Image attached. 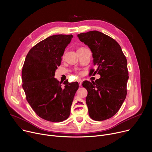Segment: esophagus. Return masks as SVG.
Wrapping results in <instances>:
<instances>
[{"mask_svg": "<svg viewBox=\"0 0 152 152\" xmlns=\"http://www.w3.org/2000/svg\"><path fill=\"white\" fill-rule=\"evenodd\" d=\"M78 83H79V85L80 86L82 85V80H79L78 81Z\"/></svg>", "mask_w": 152, "mask_h": 152, "instance_id": "esophagus-1", "label": "esophagus"}]
</instances>
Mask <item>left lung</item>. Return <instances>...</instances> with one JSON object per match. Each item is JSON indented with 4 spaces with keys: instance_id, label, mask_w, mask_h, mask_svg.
I'll list each match as a JSON object with an SVG mask.
<instances>
[{
    "instance_id": "obj_1",
    "label": "left lung",
    "mask_w": 152,
    "mask_h": 152,
    "mask_svg": "<svg viewBox=\"0 0 152 152\" xmlns=\"http://www.w3.org/2000/svg\"><path fill=\"white\" fill-rule=\"evenodd\" d=\"M77 37L93 53L97 70H92L91 73L100 75L95 82L82 83L88 91L86 103L89 115L96 121L109 119L118 111L126 97L127 59L118 43L102 32L89 31Z\"/></svg>"
}]
</instances>
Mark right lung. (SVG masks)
Returning a JSON list of instances; mask_svg holds the SVG:
<instances>
[{
	"instance_id": "right-lung-1",
	"label": "right lung",
	"mask_w": 152,
	"mask_h": 152,
	"mask_svg": "<svg viewBox=\"0 0 152 152\" xmlns=\"http://www.w3.org/2000/svg\"><path fill=\"white\" fill-rule=\"evenodd\" d=\"M72 35H55L38 42L28 52L22 69L23 89L32 110L41 118L61 122L69 118L77 82L62 84L54 77Z\"/></svg>"
}]
</instances>
